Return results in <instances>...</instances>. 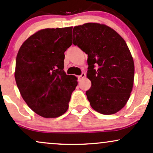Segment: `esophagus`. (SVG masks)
Instances as JSON below:
<instances>
[{"mask_svg":"<svg viewBox=\"0 0 153 153\" xmlns=\"http://www.w3.org/2000/svg\"><path fill=\"white\" fill-rule=\"evenodd\" d=\"M85 73H82L81 75H79V76L78 77L79 81H80V80H81L82 79H83L84 78H85Z\"/></svg>","mask_w":153,"mask_h":153,"instance_id":"1","label":"esophagus"}]
</instances>
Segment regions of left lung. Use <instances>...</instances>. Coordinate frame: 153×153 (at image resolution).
I'll return each mask as SVG.
<instances>
[{
    "label": "left lung",
    "instance_id": "1",
    "mask_svg": "<svg viewBox=\"0 0 153 153\" xmlns=\"http://www.w3.org/2000/svg\"><path fill=\"white\" fill-rule=\"evenodd\" d=\"M73 45L88 54L85 93L91 107L102 114H114L126 105L132 90L134 65L127 43L117 31L103 24L75 26Z\"/></svg>",
    "mask_w": 153,
    "mask_h": 153
}]
</instances>
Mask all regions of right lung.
<instances>
[{
  "label": "right lung",
  "mask_w": 153,
  "mask_h": 153,
  "mask_svg": "<svg viewBox=\"0 0 153 153\" xmlns=\"http://www.w3.org/2000/svg\"><path fill=\"white\" fill-rule=\"evenodd\" d=\"M72 29H42L29 36L17 54V87L29 108L45 118L65 113L78 85L76 77L63 70L64 52L72 45Z\"/></svg>",
  "instance_id": "1"
}]
</instances>
